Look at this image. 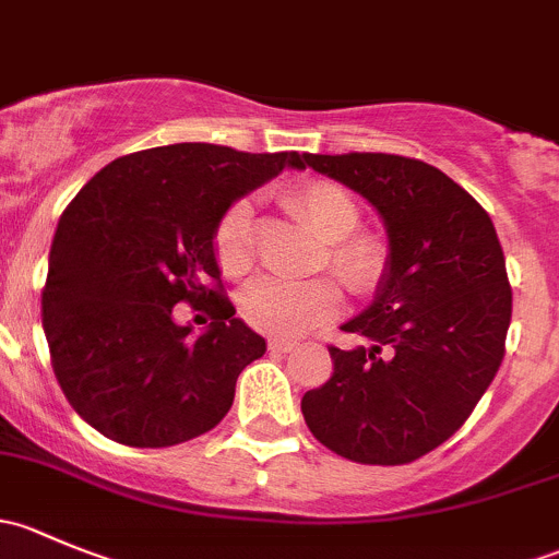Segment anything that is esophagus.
<instances>
[{
	"label": "esophagus",
	"mask_w": 559,
	"mask_h": 559,
	"mask_svg": "<svg viewBox=\"0 0 559 559\" xmlns=\"http://www.w3.org/2000/svg\"><path fill=\"white\" fill-rule=\"evenodd\" d=\"M267 348L273 354H289L292 348H295V343H292V341H281V337H270Z\"/></svg>",
	"instance_id": "1"
}]
</instances>
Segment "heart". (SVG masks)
<instances>
[{
	"label": "heart",
	"instance_id": "obj_1",
	"mask_svg": "<svg viewBox=\"0 0 559 559\" xmlns=\"http://www.w3.org/2000/svg\"><path fill=\"white\" fill-rule=\"evenodd\" d=\"M286 211L313 229L324 246V264L337 281L357 295H370L389 270V246L359 227V205L343 186L332 180H308L284 194ZM216 259L233 278L251 270L253 262V207L238 200L227 207L216 227ZM341 311V292L319 278L292 284L281 278H259L243 295V313L257 330L275 337L306 335Z\"/></svg>",
	"mask_w": 559,
	"mask_h": 559
}]
</instances>
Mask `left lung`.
Listing matches in <instances>:
<instances>
[{
    "label": "left lung",
    "instance_id": "left-lung-1",
    "mask_svg": "<svg viewBox=\"0 0 559 559\" xmlns=\"http://www.w3.org/2000/svg\"><path fill=\"white\" fill-rule=\"evenodd\" d=\"M306 165L376 207L386 278L330 348L332 379L302 397L316 441L362 465H405L441 447L492 384L511 286L492 218L447 173L394 154H306Z\"/></svg>",
    "mask_w": 559,
    "mask_h": 559
}]
</instances>
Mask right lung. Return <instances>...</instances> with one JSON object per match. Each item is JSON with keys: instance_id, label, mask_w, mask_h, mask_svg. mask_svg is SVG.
<instances>
[{"instance_id": "add662e5", "label": "right lung", "mask_w": 559, "mask_h": 559, "mask_svg": "<svg viewBox=\"0 0 559 559\" xmlns=\"http://www.w3.org/2000/svg\"><path fill=\"white\" fill-rule=\"evenodd\" d=\"M286 167L306 170V156L162 145L110 162L61 213L43 330L67 400L105 438L175 447L227 416L267 343L207 286L222 278L213 238L229 205ZM183 299L212 306L197 338L171 319Z\"/></svg>"}]
</instances>
